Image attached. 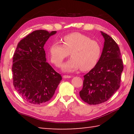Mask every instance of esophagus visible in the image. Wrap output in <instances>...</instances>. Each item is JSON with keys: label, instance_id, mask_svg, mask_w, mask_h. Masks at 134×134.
I'll list each match as a JSON object with an SVG mask.
<instances>
[{"label": "esophagus", "instance_id": "obj_1", "mask_svg": "<svg viewBox=\"0 0 134 134\" xmlns=\"http://www.w3.org/2000/svg\"><path fill=\"white\" fill-rule=\"evenodd\" d=\"M71 76H69V75H64L63 76V77L66 79V78H71Z\"/></svg>", "mask_w": 134, "mask_h": 134}]
</instances>
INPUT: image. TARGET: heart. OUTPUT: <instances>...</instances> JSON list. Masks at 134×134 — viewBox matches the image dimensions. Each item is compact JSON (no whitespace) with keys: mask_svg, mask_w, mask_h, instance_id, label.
Masks as SVG:
<instances>
[{"mask_svg":"<svg viewBox=\"0 0 134 134\" xmlns=\"http://www.w3.org/2000/svg\"><path fill=\"white\" fill-rule=\"evenodd\" d=\"M102 53L99 42L80 32H72L63 38V44L53 43L49 48L51 61L60 67L65 59L71 58L63 65L65 71H72L81 68L83 71L93 69L98 62Z\"/></svg>","mask_w":134,"mask_h":134,"instance_id":"heart-1","label":"heart"}]
</instances>
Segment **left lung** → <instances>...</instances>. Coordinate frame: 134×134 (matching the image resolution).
<instances>
[{
    "mask_svg": "<svg viewBox=\"0 0 134 134\" xmlns=\"http://www.w3.org/2000/svg\"><path fill=\"white\" fill-rule=\"evenodd\" d=\"M105 38L102 53L98 62L84 76L81 99L96 105L109 99L120 87L123 62L118 45L112 37L101 31Z\"/></svg>",
    "mask_w": 134,
    "mask_h": 134,
    "instance_id": "1",
    "label": "left lung"
}]
</instances>
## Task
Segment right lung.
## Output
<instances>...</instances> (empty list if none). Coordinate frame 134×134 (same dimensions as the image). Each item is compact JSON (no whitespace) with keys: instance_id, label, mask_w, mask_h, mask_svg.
<instances>
[{"instance_id":"1","label":"right lung","mask_w":134,"mask_h":134,"mask_svg":"<svg viewBox=\"0 0 134 134\" xmlns=\"http://www.w3.org/2000/svg\"><path fill=\"white\" fill-rule=\"evenodd\" d=\"M55 33L33 31L20 41L13 54V86L22 99L33 105L49 101L62 80L61 74L46 62L44 49L47 40Z\"/></svg>"}]
</instances>
